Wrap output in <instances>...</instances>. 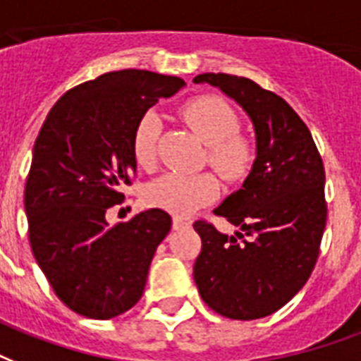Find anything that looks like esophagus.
<instances>
[{
    "mask_svg": "<svg viewBox=\"0 0 361 361\" xmlns=\"http://www.w3.org/2000/svg\"><path fill=\"white\" fill-rule=\"evenodd\" d=\"M188 220L180 219V216H175V219H173V230H184V228H188Z\"/></svg>",
    "mask_w": 361,
    "mask_h": 361,
    "instance_id": "obj_1",
    "label": "esophagus"
}]
</instances>
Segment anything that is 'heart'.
Here are the masks:
<instances>
[{
  "instance_id": "b5f03b06",
  "label": "heart",
  "mask_w": 361,
  "mask_h": 361,
  "mask_svg": "<svg viewBox=\"0 0 361 361\" xmlns=\"http://www.w3.org/2000/svg\"><path fill=\"white\" fill-rule=\"evenodd\" d=\"M190 130L207 145V158L220 175L230 180L241 178L252 161V147L239 130V116L230 103L219 96H197L190 99L180 111ZM160 135V118L149 111L139 118L133 130L131 149L141 167H152L156 161V145ZM219 192L216 178L211 173L184 175L166 173L147 186L145 201L150 207L190 216L200 207L214 200Z\"/></svg>"
}]
</instances>
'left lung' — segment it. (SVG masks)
<instances>
[{"instance_id": "obj_1", "label": "left lung", "mask_w": 361, "mask_h": 361, "mask_svg": "<svg viewBox=\"0 0 361 361\" xmlns=\"http://www.w3.org/2000/svg\"><path fill=\"white\" fill-rule=\"evenodd\" d=\"M194 82L216 86L241 105L256 133L248 177L214 209L239 231L226 235L195 222L201 252L194 281L201 300L222 317L264 318L300 292L317 264L328 216L322 158L281 96L235 75L203 73Z\"/></svg>"}]
</instances>
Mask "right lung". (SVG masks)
<instances>
[{"label": "right lung", "mask_w": 361, "mask_h": 361, "mask_svg": "<svg viewBox=\"0 0 361 361\" xmlns=\"http://www.w3.org/2000/svg\"><path fill=\"white\" fill-rule=\"evenodd\" d=\"M178 77L122 69L75 86L39 131L24 190L30 245L61 303L109 320L141 300L150 262L171 216L149 209L109 226L137 161L133 130L161 97L184 88Z\"/></svg>", "instance_id": "right-lung-1"}]
</instances>
